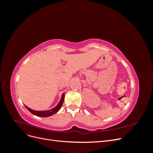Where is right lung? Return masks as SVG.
I'll return each mask as SVG.
<instances>
[{
  "mask_svg": "<svg viewBox=\"0 0 153 153\" xmlns=\"http://www.w3.org/2000/svg\"><path fill=\"white\" fill-rule=\"evenodd\" d=\"M64 93L62 94V95L61 96V100H60L59 103L56 106H55L54 108L50 109V110H41V111L34 110H32V109L29 108L28 106H27L26 105H25V106L30 112H31L34 115H36V116L42 117H47L51 116V115H52L55 114H56L58 111L61 109V108L62 107V105L63 104V102H64Z\"/></svg>",
  "mask_w": 153,
  "mask_h": 153,
  "instance_id": "right-lung-1",
  "label": "right lung"
}]
</instances>
